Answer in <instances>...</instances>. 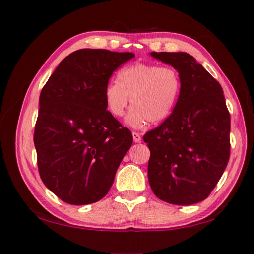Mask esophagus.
<instances>
[{"instance_id":"obj_1","label":"esophagus","mask_w":254,"mask_h":254,"mask_svg":"<svg viewBox=\"0 0 254 254\" xmlns=\"http://www.w3.org/2000/svg\"><path fill=\"white\" fill-rule=\"evenodd\" d=\"M132 135H133V140H134L135 142H140V141H141V136H140L138 133L133 132Z\"/></svg>"}]
</instances>
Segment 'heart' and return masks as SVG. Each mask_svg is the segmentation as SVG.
<instances>
[{
  "label": "heart",
  "mask_w": 254,
  "mask_h": 254,
  "mask_svg": "<svg viewBox=\"0 0 254 254\" xmlns=\"http://www.w3.org/2000/svg\"><path fill=\"white\" fill-rule=\"evenodd\" d=\"M180 91L181 79L175 68L135 63L119 71L118 81L107 84L104 99L109 113L115 117L123 116L131 101L133 107L126 122L134 128H140L148 122L165 120L176 105Z\"/></svg>",
  "instance_id": "obj_1"
}]
</instances>
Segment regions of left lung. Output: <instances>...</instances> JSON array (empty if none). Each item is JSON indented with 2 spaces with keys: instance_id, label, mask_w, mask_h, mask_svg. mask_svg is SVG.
Returning <instances> with one entry per match:
<instances>
[{
  "instance_id": "left-lung-1",
  "label": "left lung",
  "mask_w": 254,
  "mask_h": 254,
  "mask_svg": "<svg viewBox=\"0 0 254 254\" xmlns=\"http://www.w3.org/2000/svg\"><path fill=\"white\" fill-rule=\"evenodd\" d=\"M181 79L170 117L144 136L148 179L155 196L174 205L204 200L230 159L231 118L220 83L187 53H150Z\"/></svg>"
}]
</instances>
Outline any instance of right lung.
I'll return each mask as SVG.
<instances>
[{
	"label": "right lung",
	"instance_id": "obj_1",
	"mask_svg": "<svg viewBox=\"0 0 254 254\" xmlns=\"http://www.w3.org/2000/svg\"><path fill=\"white\" fill-rule=\"evenodd\" d=\"M132 53L79 49L60 62L40 95L34 145L44 185L70 205L102 199L133 144L107 109L110 76Z\"/></svg>",
	"mask_w": 254,
	"mask_h": 254
}]
</instances>
